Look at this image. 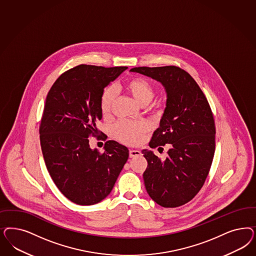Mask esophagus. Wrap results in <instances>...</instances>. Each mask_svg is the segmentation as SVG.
<instances>
[{
    "mask_svg": "<svg viewBox=\"0 0 256 256\" xmlns=\"http://www.w3.org/2000/svg\"><path fill=\"white\" fill-rule=\"evenodd\" d=\"M129 156H130V157L140 156H141V152L138 150H130Z\"/></svg>",
    "mask_w": 256,
    "mask_h": 256,
    "instance_id": "1",
    "label": "esophagus"
}]
</instances>
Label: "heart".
<instances>
[{
	"mask_svg": "<svg viewBox=\"0 0 256 256\" xmlns=\"http://www.w3.org/2000/svg\"><path fill=\"white\" fill-rule=\"evenodd\" d=\"M126 88L131 93L132 98L142 106H147L154 97V86L144 78H132L126 82ZM116 98V88L114 86L106 88L102 94L100 109L102 114L108 115L112 110ZM148 131V125L143 122L122 120L116 124L113 132L118 140L129 144H140L145 132Z\"/></svg>",
	"mask_w": 256,
	"mask_h": 256,
	"instance_id": "1",
	"label": "heart"
}]
</instances>
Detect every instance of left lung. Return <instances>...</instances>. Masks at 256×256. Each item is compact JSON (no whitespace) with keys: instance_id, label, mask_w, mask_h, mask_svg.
Returning a JSON list of instances; mask_svg holds the SVG:
<instances>
[{"instance_id":"left-lung-1","label":"left lung","mask_w":256,"mask_h":256,"mask_svg":"<svg viewBox=\"0 0 256 256\" xmlns=\"http://www.w3.org/2000/svg\"><path fill=\"white\" fill-rule=\"evenodd\" d=\"M130 72L161 82L166 93L164 113L148 145L159 148L168 144V157L162 161L152 150H142L148 162L145 188L157 204L181 206L202 188L213 161L216 128L211 108L198 84L178 66H138Z\"/></svg>"}]
</instances>
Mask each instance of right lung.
<instances>
[{
    "label": "right lung",
    "mask_w": 256,
    "mask_h": 256,
    "mask_svg": "<svg viewBox=\"0 0 256 256\" xmlns=\"http://www.w3.org/2000/svg\"><path fill=\"white\" fill-rule=\"evenodd\" d=\"M127 68L75 66L59 76L47 95L40 128L42 154L58 190L76 204L106 198L129 157L116 141H106L100 154L88 140L98 132L104 90Z\"/></svg>",
    "instance_id": "right-lung-1"
}]
</instances>
